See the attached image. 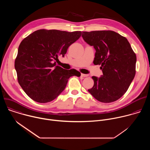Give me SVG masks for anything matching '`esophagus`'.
<instances>
[{"label": "esophagus", "mask_w": 150, "mask_h": 150, "mask_svg": "<svg viewBox=\"0 0 150 150\" xmlns=\"http://www.w3.org/2000/svg\"><path fill=\"white\" fill-rule=\"evenodd\" d=\"M81 76L82 77H87V76H88V75H87V74H81Z\"/></svg>", "instance_id": "esophagus-1"}]
</instances>
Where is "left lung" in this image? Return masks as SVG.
I'll use <instances>...</instances> for the list:
<instances>
[{
  "mask_svg": "<svg viewBox=\"0 0 150 150\" xmlns=\"http://www.w3.org/2000/svg\"><path fill=\"white\" fill-rule=\"evenodd\" d=\"M84 41L96 49L94 65H101L103 75L93 76L88 92L98 101L112 103L122 97L136 73L137 56L127 40L110 30L82 31Z\"/></svg>",
  "mask_w": 150,
  "mask_h": 150,
  "instance_id": "left-lung-1",
  "label": "left lung"
}]
</instances>
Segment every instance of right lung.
<instances>
[{
	"mask_svg": "<svg viewBox=\"0 0 150 150\" xmlns=\"http://www.w3.org/2000/svg\"><path fill=\"white\" fill-rule=\"evenodd\" d=\"M81 35V31L42 29L21 41L15 68L21 87L34 101L45 103L54 100L65 90L71 76H81L76 69H64L55 62L59 56L64 57Z\"/></svg>",
	"mask_w": 150,
	"mask_h": 150,
	"instance_id": "obj_1",
	"label": "right lung"
}]
</instances>
